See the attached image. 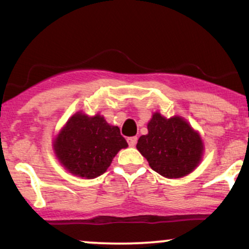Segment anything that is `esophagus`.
I'll list each match as a JSON object with an SVG mask.
<instances>
[{
    "label": "esophagus",
    "mask_w": 249,
    "mask_h": 249,
    "mask_svg": "<svg viewBox=\"0 0 249 249\" xmlns=\"http://www.w3.org/2000/svg\"><path fill=\"white\" fill-rule=\"evenodd\" d=\"M137 141H138V138H137V137H130V138H127V142L131 147L136 146Z\"/></svg>",
    "instance_id": "1"
}]
</instances>
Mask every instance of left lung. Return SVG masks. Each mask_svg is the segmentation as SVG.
Masks as SVG:
<instances>
[{"label":"left lung","mask_w":249,"mask_h":249,"mask_svg":"<svg viewBox=\"0 0 249 249\" xmlns=\"http://www.w3.org/2000/svg\"><path fill=\"white\" fill-rule=\"evenodd\" d=\"M147 131L138 139L137 150L153 171L165 178L177 179L198 167L204 156V142L186 119L180 116L166 118L154 112Z\"/></svg>","instance_id":"left-lung-1"}]
</instances>
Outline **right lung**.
I'll return each mask as SVG.
<instances>
[{"instance_id":"obj_1","label":"right lung","mask_w":249,"mask_h":249,"mask_svg":"<svg viewBox=\"0 0 249 249\" xmlns=\"http://www.w3.org/2000/svg\"><path fill=\"white\" fill-rule=\"evenodd\" d=\"M56 158L71 174L85 179L99 177L116 154L128 145L118 126L97 113L90 117L76 112L53 142Z\"/></svg>"}]
</instances>
